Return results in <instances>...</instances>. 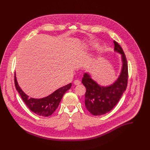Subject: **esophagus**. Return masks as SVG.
<instances>
[{
    "instance_id": "esophagus-1",
    "label": "esophagus",
    "mask_w": 150,
    "mask_h": 150,
    "mask_svg": "<svg viewBox=\"0 0 150 150\" xmlns=\"http://www.w3.org/2000/svg\"><path fill=\"white\" fill-rule=\"evenodd\" d=\"M74 83L75 84V85H79V84H80L81 83V81H79V80H78V79H76V80H75L74 81Z\"/></svg>"
}]
</instances>
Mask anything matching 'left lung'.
<instances>
[{"label": "left lung", "instance_id": "8db88e82", "mask_svg": "<svg viewBox=\"0 0 150 150\" xmlns=\"http://www.w3.org/2000/svg\"><path fill=\"white\" fill-rule=\"evenodd\" d=\"M114 50L121 54L122 68L117 80L112 85L103 87L98 85L88 73L83 74L82 83L86 88L85 104L87 109L93 115L98 116L110 112L119 101L126 90L128 69L125 54L121 46L114 41Z\"/></svg>", "mask_w": 150, "mask_h": 150}]
</instances>
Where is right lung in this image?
<instances>
[{"mask_svg":"<svg viewBox=\"0 0 150 150\" xmlns=\"http://www.w3.org/2000/svg\"><path fill=\"white\" fill-rule=\"evenodd\" d=\"M14 81L16 90L30 110L37 115L44 117L49 116L54 113L57 108L64 94L70 89L72 86V83H70L57 89L47 97L38 99L29 98L21 89L18 83L15 74Z\"/></svg>","mask_w":150,"mask_h":150,"instance_id":"right-lung-1","label":"right lung"}]
</instances>
